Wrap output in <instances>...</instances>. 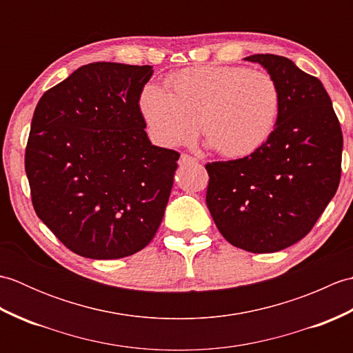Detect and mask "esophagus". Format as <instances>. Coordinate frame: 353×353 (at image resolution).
I'll list each match as a JSON object with an SVG mask.
<instances>
[{"instance_id":"esophagus-1","label":"esophagus","mask_w":353,"mask_h":353,"mask_svg":"<svg viewBox=\"0 0 353 353\" xmlns=\"http://www.w3.org/2000/svg\"><path fill=\"white\" fill-rule=\"evenodd\" d=\"M197 159L190 154H181V159H179V165H188V163H196Z\"/></svg>"}]
</instances>
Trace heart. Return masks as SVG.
<instances>
[{
    "mask_svg": "<svg viewBox=\"0 0 353 353\" xmlns=\"http://www.w3.org/2000/svg\"><path fill=\"white\" fill-rule=\"evenodd\" d=\"M282 108L281 89L268 72L208 65L177 72L168 91L144 86L139 110L156 142L191 141L201 124L208 145L226 157L250 156L273 137Z\"/></svg>",
    "mask_w": 353,
    "mask_h": 353,
    "instance_id": "obj_1",
    "label": "heart"
}]
</instances>
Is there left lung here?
Here are the masks:
<instances>
[{
    "instance_id": "1",
    "label": "left lung",
    "mask_w": 353,
    "mask_h": 353,
    "mask_svg": "<svg viewBox=\"0 0 353 353\" xmlns=\"http://www.w3.org/2000/svg\"><path fill=\"white\" fill-rule=\"evenodd\" d=\"M281 89L273 137L250 156L206 165V205L228 241L252 253L287 249L308 235L335 196L343 134L317 77L287 57L253 54Z\"/></svg>"
}]
</instances>
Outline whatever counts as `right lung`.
<instances>
[{
  "mask_svg": "<svg viewBox=\"0 0 353 353\" xmlns=\"http://www.w3.org/2000/svg\"><path fill=\"white\" fill-rule=\"evenodd\" d=\"M152 66L95 62L42 95L26 150L37 216L74 253L119 259L152 241L179 154L153 145L139 95Z\"/></svg>",
  "mask_w": 353,
  "mask_h": 353,
  "instance_id": "add662e5",
  "label": "right lung"
}]
</instances>
